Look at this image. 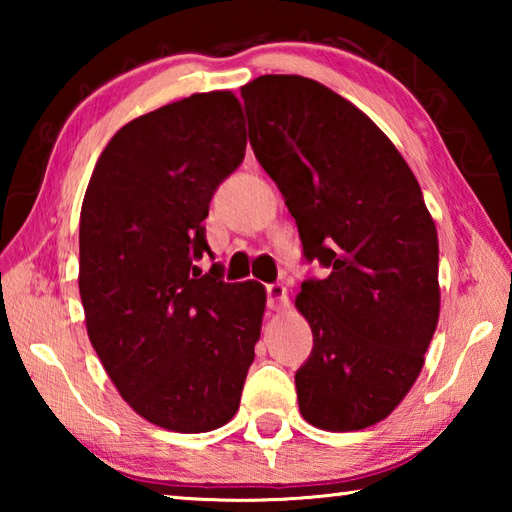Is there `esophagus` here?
<instances>
[{
    "label": "esophagus",
    "instance_id": "34e87169",
    "mask_svg": "<svg viewBox=\"0 0 512 512\" xmlns=\"http://www.w3.org/2000/svg\"><path fill=\"white\" fill-rule=\"evenodd\" d=\"M266 296H268V309L284 311L289 307V293L282 287V284H268Z\"/></svg>",
    "mask_w": 512,
    "mask_h": 512
}]
</instances>
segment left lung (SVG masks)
Listing matches in <instances>:
<instances>
[{"label": "left lung", "instance_id": "8db88e82", "mask_svg": "<svg viewBox=\"0 0 512 512\" xmlns=\"http://www.w3.org/2000/svg\"><path fill=\"white\" fill-rule=\"evenodd\" d=\"M255 158L296 219L307 259L296 309L314 350L296 372L300 413L325 431L388 418L424 366L440 316L438 232L395 144L323 83L266 74L241 88Z\"/></svg>", "mask_w": 512, "mask_h": 512}]
</instances>
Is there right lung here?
Segmentation results:
<instances>
[{
  "mask_svg": "<svg viewBox=\"0 0 512 512\" xmlns=\"http://www.w3.org/2000/svg\"><path fill=\"white\" fill-rule=\"evenodd\" d=\"M246 153L230 90L198 92L128 121L85 189L79 291L92 348L131 409L155 427L205 433L239 409L266 289L223 282L203 221Z\"/></svg>",
  "mask_w": 512,
  "mask_h": 512,
  "instance_id": "obj_1",
  "label": "right lung"
}]
</instances>
